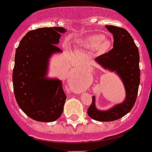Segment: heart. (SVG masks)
Here are the masks:
<instances>
[{"instance_id": "obj_1", "label": "heart", "mask_w": 152, "mask_h": 152, "mask_svg": "<svg viewBox=\"0 0 152 152\" xmlns=\"http://www.w3.org/2000/svg\"><path fill=\"white\" fill-rule=\"evenodd\" d=\"M77 45L89 49L96 48L99 53H104L111 47V41L107 38H104V35L102 34H94L80 39L77 42Z\"/></svg>"}]
</instances>
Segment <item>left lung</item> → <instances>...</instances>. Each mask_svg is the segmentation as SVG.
Returning a JSON list of instances; mask_svg holds the SVG:
<instances>
[{"instance_id":"obj_1","label":"left lung","mask_w":152,"mask_h":152,"mask_svg":"<svg viewBox=\"0 0 152 152\" xmlns=\"http://www.w3.org/2000/svg\"><path fill=\"white\" fill-rule=\"evenodd\" d=\"M113 36V48L96 57V63L119 76L125 89L126 96L122 103L108 110H101L96 107L95 96L87 110V114L97 121H113L125 116L134 107L140 84L138 48L127 30L113 25H106Z\"/></svg>"}]
</instances>
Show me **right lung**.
Returning a JSON list of instances; mask_svg holds the SVG:
<instances>
[{
  "label": "right lung",
  "instance_id": "1",
  "mask_svg": "<svg viewBox=\"0 0 152 152\" xmlns=\"http://www.w3.org/2000/svg\"><path fill=\"white\" fill-rule=\"evenodd\" d=\"M62 27L30 31L19 43L15 57L13 86L16 101L24 113L41 122L56 121L63 112L66 95L58 79L48 78L49 58L62 51L57 47Z\"/></svg>",
  "mask_w": 152,
  "mask_h": 152
}]
</instances>
